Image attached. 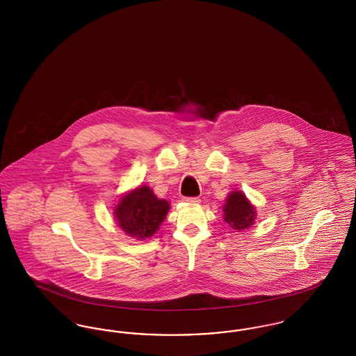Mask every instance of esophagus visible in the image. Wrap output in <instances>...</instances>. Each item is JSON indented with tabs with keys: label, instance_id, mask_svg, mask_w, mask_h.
I'll list each match as a JSON object with an SVG mask.
<instances>
[{
	"label": "esophagus",
	"instance_id": "1",
	"mask_svg": "<svg viewBox=\"0 0 356 356\" xmlns=\"http://www.w3.org/2000/svg\"><path fill=\"white\" fill-rule=\"evenodd\" d=\"M184 202L186 204H199L200 203V199L199 197H184Z\"/></svg>",
	"mask_w": 356,
	"mask_h": 356
}]
</instances>
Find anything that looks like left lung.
Masks as SVG:
<instances>
[{
	"instance_id": "left-lung-1",
	"label": "left lung",
	"mask_w": 356,
	"mask_h": 356,
	"mask_svg": "<svg viewBox=\"0 0 356 356\" xmlns=\"http://www.w3.org/2000/svg\"><path fill=\"white\" fill-rule=\"evenodd\" d=\"M224 221L236 232L250 229L256 220V208L243 191H232L222 204Z\"/></svg>"
}]
</instances>
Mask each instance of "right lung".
<instances>
[{"label": "right lung", "instance_id": "add662e5", "mask_svg": "<svg viewBox=\"0 0 356 356\" xmlns=\"http://www.w3.org/2000/svg\"><path fill=\"white\" fill-rule=\"evenodd\" d=\"M170 204L159 199L148 186L124 193L113 207V216L125 235L144 240L154 235L165 220Z\"/></svg>", "mask_w": 356, "mask_h": 356}]
</instances>
